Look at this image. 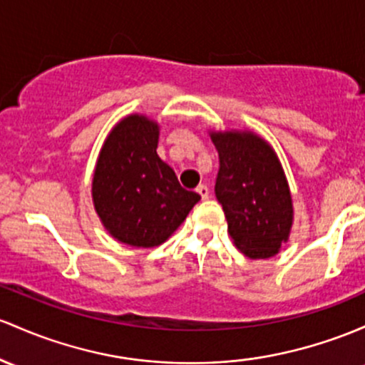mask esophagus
<instances>
[{"label":"esophagus","mask_w":365,"mask_h":365,"mask_svg":"<svg viewBox=\"0 0 365 365\" xmlns=\"http://www.w3.org/2000/svg\"><path fill=\"white\" fill-rule=\"evenodd\" d=\"M195 190H197V194L201 195V199H207V197H210V189H207L206 185H199Z\"/></svg>","instance_id":"1"}]
</instances>
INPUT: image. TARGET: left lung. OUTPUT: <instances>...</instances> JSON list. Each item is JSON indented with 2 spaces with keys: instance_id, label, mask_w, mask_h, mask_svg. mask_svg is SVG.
Returning a JSON list of instances; mask_svg holds the SVG:
<instances>
[{
  "instance_id": "obj_1",
  "label": "left lung",
  "mask_w": 365,
  "mask_h": 365,
  "mask_svg": "<svg viewBox=\"0 0 365 365\" xmlns=\"http://www.w3.org/2000/svg\"><path fill=\"white\" fill-rule=\"evenodd\" d=\"M220 158L215 194L228 234L247 258L277 255L293 227V199L270 143L253 131H211Z\"/></svg>"
}]
</instances>
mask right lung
Listing matches in <instances>:
<instances>
[{"label":"right lung","instance_id":"right-lung-1","mask_svg":"<svg viewBox=\"0 0 365 365\" xmlns=\"http://www.w3.org/2000/svg\"><path fill=\"white\" fill-rule=\"evenodd\" d=\"M159 124L131 114L110 130L91 182L100 222L119 242L154 247L168 241L201 195L185 190L158 155Z\"/></svg>","mask_w":365,"mask_h":365}]
</instances>
